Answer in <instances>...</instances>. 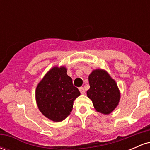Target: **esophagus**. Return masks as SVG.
<instances>
[{"mask_svg": "<svg viewBox=\"0 0 150 150\" xmlns=\"http://www.w3.org/2000/svg\"><path fill=\"white\" fill-rule=\"evenodd\" d=\"M79 90H80L81 94H84L85 93V88H84V87H80V88H79Z\"/></svg>", "mask_w": 150, "mask_h": 150, "instance_id": "34e87169", "label": "esophagus"}]
</instances>
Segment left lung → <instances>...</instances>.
Masks as SVG:
<instances>
[{"label": "left lung", "mask_w": 150, "mask_h": 150, "mask_svg": "<svg viewBox=\"0 0 150 150\" xmlns=\"http://www.w3.org/2000/svg\"><path fill=\"white\" fill-rule=\"evenodd\" d=\"M88 79L90 88L87 94L95 110L102 114H110L118 106L120 99L116 82L107 71L101 68L93 70Z\"/></svg>", "instance_id": "8db88e82"}]
</instances>
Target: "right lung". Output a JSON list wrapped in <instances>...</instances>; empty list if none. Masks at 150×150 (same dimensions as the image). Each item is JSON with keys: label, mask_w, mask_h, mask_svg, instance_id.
<instances>
[{"label": "right lung", "mask_w": 150, "mask_h": 150, "mask_svg": "<svg viewBox=\"0 0 150 150\" xmlns=\"http://www.w3.org/2000/svg\"><path fill=\"white\" fill-rule=\"evenodd\" d=\"M80 95V91L73 86L63 65L51 68L38 83L35 91L39 111L54 122H61L69 116L73 101Z\"/></svg>", "instance_id": "1"}]
</instances>
